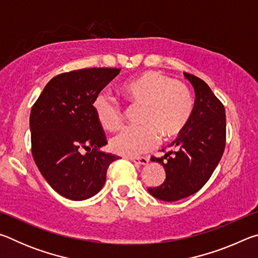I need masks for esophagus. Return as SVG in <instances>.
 I'll return each instance as SVG.
<instances>
[{"mask_svg":"<svg viewBox=\"0 0 258 258\" xmlns=\"http://www.w3.org/2000/svg\"><path fill=\"white\" fill-rule=\"evenodd\" d=\"M127 159L139 165H148V163H149L148 157H127Z\"/></svg>","mask_w":258,"mask_h":258,"instance_id":"1","label":"esophagus"}]
</instances>
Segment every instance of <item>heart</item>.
I'll return each instance as SVG.
<instances>
[{"mask_svg": "<svg viewBox=\"0 0 258 258\" xmlns=\"http://www.w3.org/2000/svg\"><path fill=\"white\" fill-rule=\"evenodd\" d=\"M121 93L131 107L142 108L139 127H127L110 141L116 154L138 156L165 140L177 137L194 110V101L187 87L158 72H147L124 83ZM93 111L99 125L106 131H116L123 125V110L115 99L101 93L93 101Z\"/></svg>", "mask_w": 258, "mask_h": 258, "instance_id": "b5f03b06", "label": "heart"}]
</instances>
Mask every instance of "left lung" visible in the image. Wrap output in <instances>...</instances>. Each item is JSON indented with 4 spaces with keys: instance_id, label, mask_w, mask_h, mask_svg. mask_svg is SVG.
I'll list each match as a JSON object with an SVG mask.
<instances>
[{
    "instance_id": "8db88e82",
    "label": "left lung",
    "mask_w": 258,
    "mask_h": 258,
    "mask_svg": "<svg viewBox=\"0 0 258 258\" xmlns=\"http://www.w3.org/2000/svg\"><path fill=\"white\" fill-rule=\"evenodd\" d=\"M184 76L196 93L189 123L168 146L171 150L160 158H151L164 166L166 178L163 184L148 187V191L164 202H176L202 189L220 163L225 148L224 106L203 80L187 73Z\"/></svg>"
}]
</instances>
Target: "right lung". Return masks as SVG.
Instances as JSON below:
<instances>
[{"instance_id":"add662e5","label":"right lung","mask_w":258,"mask_h":258,"mask_svg":"<svg viewBox=\"0 0 258 258\" xmlns=\"http://www.w3.org/2000/svg\"><path fill=\"white\" fill-rule=\"evenodd\" d=\"M118 68H87L63 73L47 83L30 111L32 154L52 189L64 198L93 197L118 156L106 154V134L93 111L99 93Z\"/></svg>"}]
</instances>
